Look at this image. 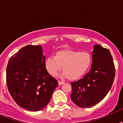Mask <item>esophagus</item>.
<instances>
[{
    "label": "esophagus",
    "mask_w": 123,
    "mask_h": 123,
    "mask_svg": "<svg viewBox=\"0 0 123 123\" xmlns=\"http://www.w3.org/2000/svg\"><path fill=\"white\" fill-rule=\"evenodd\" d=\"M64 82H62V81H58V85L61 86V85H62V84H63Z\"/></svg>",
    "instance_id": "34e87169"
}]
</instances>
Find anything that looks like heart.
<instances>
[{
    "label": "heart",
    "instance_id": "obj_1",
    "mask_svg": "<svg viewBox=\"0 0 123 123\" xmlns=\"http://www.w3.org/2000/svg\"><path fill=\"white\" fill-rule=\"evenodd\" d=\"M91 63L92 56L88 52L63 50L56 52L54 56L47 57L44 65L47 72L52 76H55L63 67L64 71L59 76L76 80L87 71Z\"/></svg>",
    "mask_w": 123,
    "mask_h": 123
}]
</instances>
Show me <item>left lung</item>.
Listing matches in <instances>:
<instances>
[{
	"label": "left lung",
	"instance_id": "1",
	"mask_svg": "<svg viewBox=\"0 0 123 123\" xmlns=\"http://www.w3.org/2000/svg\"><path fill=\"white\" fill-rule=\"evenodd\" d=\"M92 58L89 73L82 79L71 82V100L81 108H90L101 102L110 90L115 78V65L109 50L96 44Z\"/></svg>",
	"mask_w": 123,
	"mask_h": 123
}]
</instances>
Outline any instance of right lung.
Returning <instances> with one entry per match:
<instances>
[{"label": "right lung", "mask_w": 123, "mask_h": 123, "mask_svg": "<svg viewBox=\"0 0 123 123\" xmlns=\"http://www.w3.org/2000/svg\"><path fill=\"white\" fill-rule=\"evenodd\" d=\"M45 55L41 45H28L8 60L6 85L17 104L27 110L37 111L50 100L58 81L44 65Z\"/></svg>", "instance_id": "1"}]
</instances>
